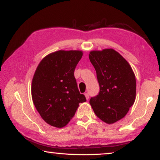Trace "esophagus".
Segmentation results:
<instances>
[{"label":"esophagus","mask_w":160,"mask_h":160,"mask_svg":"<svg viewBox=\"0 0 160 160\" xmlns=\"http://www.w3.org/2000/svg\"><path fill=\"white\" fill-rule=\"evenodd\" d=\"M85 96L86 97V99L88 100V99H89V94L88 93H85Z\"/></svg>","instance_id":"obj_1"}]
</instances>
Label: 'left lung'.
<instances>
[{
    "label": "left lung",
    "instance_id": "8db88e82",
    "mask_svg": "<svg viewBox=\"0 0 160 160\" xmlns=\"http://www.w3.org/2000/svg\"><path fill=\"white\" fill-rule=\"evenodd\" d=\"M90 62L97 72L99 92L90 104L102 121L113 123L123 118L134 104L136 80L131 66L112 48L92 51Z\"/></svg>",
    "mask_w": 160,
    "mask_h": 160
}]
</instances>
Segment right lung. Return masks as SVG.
I'll use <instances>...</instances> for the list:
<instances>
[{
    "label": "right lung",
    "instance_id": "1",
    "mask_svg": "<svg viewBox=\"0 0 160 160\" xmlns=\"http://www.w3.org/2000/svg\"><path fill=\"white\" fill-rule=\"evenodd\" d=\"M81 51L60 50L42 59L32 82V97L37 112L49 125L63 128L73 117L80 103L86 102L78 90L74 71Z\"/></svg>",
    "mask_w": 160,
    "mask_h": 160
}]
</instances>
